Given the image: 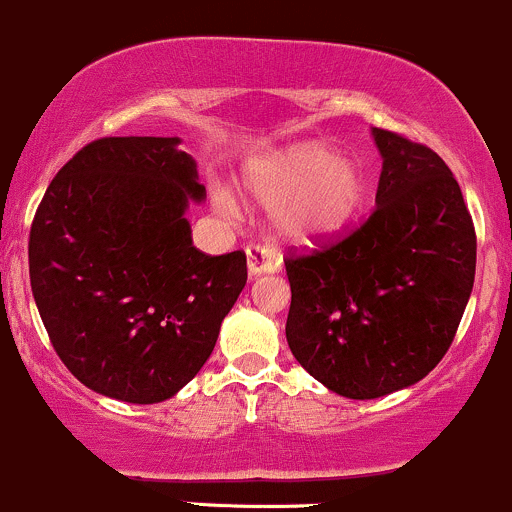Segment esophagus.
Returning a JSON list of instances; mask_svg holds the SVG:
<instances>
[{"label": "esophagus", "instance_id": "obj_1", "mask_svg": "<svg viewBox=\"0 0 512 512\" xmlns=\"http://www.w3.org/2000/svg\"><path fill=\"white\" fill-rule=\"evenodd\" d=\"M245 255H247V272H250V277H262V274L274 272V269L279 267L277 262H274L272 252L262 245H250L245 250Z\"/></svg>", "mask_w": 512, "mask_h": 512}]
</instances>
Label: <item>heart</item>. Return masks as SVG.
<instances>
[{
	"label": "heart",
	"mask_w": 512,
	"mask_h": 512,
	"mask_svg": "<svg viewBox=\"0 0 512 512\" xmlns=\"http://www.w3.org/2000/svg\"><path fill=\"white\" fill-rule=\"evenodd\" d=\"M247 189L265 206H277L286 238L313 240L335 233L355 216L367 179L355 160L338 157L328 145L296 143L252 162ZM213 201L221 211H235L228 189L218 187Z\"/></svg>",
	"instance_id": "1"
}]
</instances>
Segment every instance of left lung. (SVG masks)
Masks as SVG:
<instances>
[{
	"instance_id": "left-lung-1",
	"label": "left lung",
	"mask_w": 512,
	"mask_h": 512,
	"mask_svg": "<svg viewBox=\"0 0 512 512\" xmlns=\"http://www.w3.org/2000/svg\"><path fill=\"white\" fill-rule=\"evenodd\" d=\"M376 209L347 238L286 257V342L325 389L355 401L418 384L452 345L474 289L476 233L440 155L372 128Z\"/></svg>"
}]
</instances>
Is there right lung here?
Here are the masks:
<instances>
[{"mask_svg": "<svg viewBox=\"0 0 512 512\" xmlns=\"http://www.w3.org/2000/svg\"><path fill=\"white\" fill-rule=\"evenodd\" d=\"M179 138H99L55 174L28 238V274L55 352L87 389L160 403L199 374L247 282L245 252L204 255L206 199Z\"/></svg>", "mask_w": 512, "mask_h": 512, "instance_id": "1", "label": "right lung"}]
</instances>
